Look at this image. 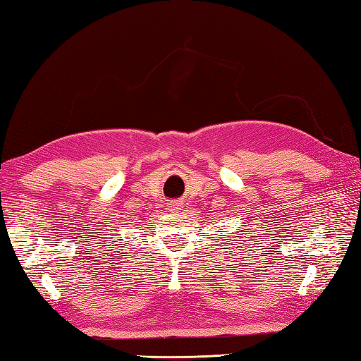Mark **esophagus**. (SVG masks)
I'll list each match as a JSON object with an SVG mask.
<instances>
[{"mask_svg": "<svg viewBox=\"0 0 361 361\" xmlns=\"http://www.w3.org/2000/svg\"><path fill=\"white\" fill-rule=\"evenodd\" d=\"M169 209H171V211H178V209H181V204L180 203H171V204H169Z\"/></svg>", "mask_w": 361, "mask_h": 361, "instance_id": "34e87169", "label": "esophagus"}]
</instances>
